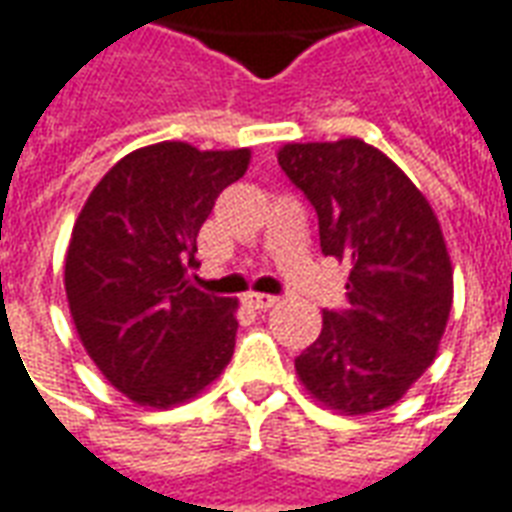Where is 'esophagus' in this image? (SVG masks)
Here are the masks:
<instances>
[{
  "mask_svg": "<svg viewBox=\"0 0 512 512\" xmlns=\"http://www.w3.org/2000/svg\"><path fill=\"white\" fill-rule=\"evenodd\" d=\"M245 303L256 311H267V308L278 306V297L275 295H262V292H248L245 295Z\"/></svg>",
  "mask_w": 512,
  "mask_h": 512,
  "instance_id": "esophagus-1",
  "label": "esophagus"
}]
</instances>
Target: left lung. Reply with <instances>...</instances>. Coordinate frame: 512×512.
<instances>
[{
  "label": "left lung",
  "mask_w": 512,
  "mask_h": 512,
  "mask_svg": "<svg viewBox=\"0 0 512 512\" xmlns=\"http://www.w3.org/2000/svg\"><path fill=\"white\" fill-rule=\"evenodd\" d=\"M278 165L317 209L322 253L350 267V308L322 311L317 342L295 358L297 378L336 413L383 411L436 361L447 331L452 262L441 223L400 165L361 137L286 143Z\"/></svg>",
  "instance_id": "1"
}]
</instances>
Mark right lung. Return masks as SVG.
Segmentation results:
<instances>
[{
  "mask_svg": "<svg viewBox=\"0 0 512 512\" xmlns=\"http://www.w3.org/2000/svg\"><path fill=\"white\" fill-rule=\"evenodd\" d=\"M250 148L165 140L118 159L76 217L65 297L79 342L110 386L173 408L220 378L237 339V300L195 289L198 231Z\"/></svg>",
  "mask_w": 512,
  "mask_h": 512,
  "instance_id": "1",
  "label": "right lung"
}]
</instances>
